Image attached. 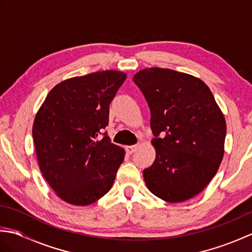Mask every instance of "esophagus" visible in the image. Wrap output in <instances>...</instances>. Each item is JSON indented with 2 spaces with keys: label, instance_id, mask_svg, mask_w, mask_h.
Returning <instances> with one entry per match:
<instances>
[{
  "label": "esophagus",
  "instance_id": "1",
  "mask_svg": "<svg viewBox=\"0 0 252 252\" xmlns=\"http://www.w3.org/2000/svg\"><path fill=\"white\" fill-rule=\"evenodd\" d=\"M137 147H138V145H130V146H126V153L127 154H133L134 153L136 149H137Z\"/></svg>",
  "mask_w": 252,
  "mask_h": 252
}]
</instances>
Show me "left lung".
<instances>
[{
  "label": "left lung",
  "instance_id": "1",
  "mask_svg": "<svg viewBox=\"0 0 252 252\" xmlns=\"http://www.w3.org/2000/svg\"><path fill=\"white\" fill-rule=\"evenodd\" d=\"M151 109L156 158L143 171L155 196L182 202L209 184L224 155L226 122L205 82L171 69L146 68L133 77Z\"/></svg>",
  "mask_w": 252,
  "mask_h": 252
}]
</instances>
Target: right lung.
<instances>
[{
  "label": "right lung",
  "instance_id": "right-lung-1",
  "mask_svg": "<svg viewBox=\"0 0 252 252\" xmlns=\"http://www.w3.org/2000/svg\"><path fill=\"white\" fill-rule=\"evenodd\" d=\"M126 79L125 72L106 70L65 80L51 90L36 112L32 136L40 170L70 205H91L114 184L126 153L101 132Z\"/></svg>",
  "mask_w": 252,
  "mask_h": 252
}]
</instances>
